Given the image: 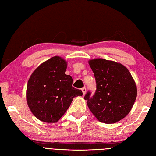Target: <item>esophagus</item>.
I'll list each match as a JSON object with an SVG mask.
<instances>
[{
    "instance_id": "34e87169",
    "label": "esophagus",
    "mask_w": 156,
    "mask_h": 156,
    "mask_svg": "<svg viewBox=\"0 0 156 156\" xmlns=\"http://www.w3.org/2000/svg\"><path fill=\"white\" fill-rule=\"evenodd\" d=\"M81 90L82 91V93H83V95H84L86 94V92H87V89H86V88H81Z\"/></svg>"
}]
</instances>
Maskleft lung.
<instances>
[{"label":"left lung","mask_w":156,"mask_h":156,"mask_svg":"<svg viewBox=\"0 0 156 156\" xmlns=\"http://www.w3.org/2000/svg\"><path fill=\"white\" fill-rule=\"evenodd\" d=\"M97 90L88 92L84 99L92 113L105 123H115L127 116L133 107L137 89L128 69L120 63L97 58L89 60Z\"/></svg>","instance_id":"obj_1"}]
</instances>
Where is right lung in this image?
Returning a JSON list of instances; mask_svg holds the SVG:
<instances>
[{"label":"right lung","instance_id":"1","mask_svg":"<svg viewBox=\"0 0 156 156\" xmlns=\"http://www.w3.org/2000/svg\"><path fill=\"white\" fill-rule=\"evenodd\" d=\"M67 62L54 56L42 63L29 79L26 99L31 112L45 122H58L70 106L73 98L82 96L72 87L71 76L65 74Z\"/></svg>","mask_w":156,"mask_h":156}]
</instances>
